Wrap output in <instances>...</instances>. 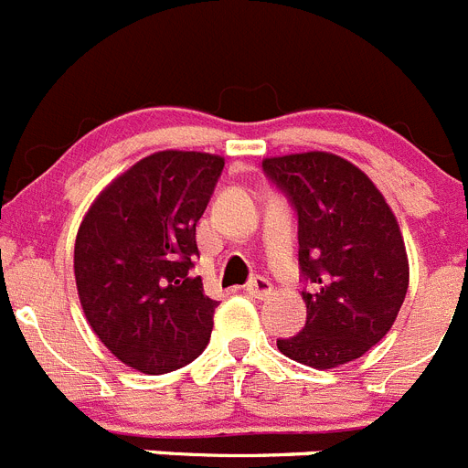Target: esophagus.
Instances as JSON below:
<instances>
[{
	"label": "esophagus",
	"mask_w": 468,
	"mask_h": 468,
	"mask_svg": "<svg viewBox=\"0 0 468 468\" xmlns=\"http://www.w3.org/2000/svg\"><path fill=\"white\" fill-rule=\"evenodd\" d=\"M271 291H274V285H271L270 279H264V276H255V279L246 285L248 295L258 297V300H264V297H270Z\"/></svg>",
	"instance_id": "1"
}]
</instances>
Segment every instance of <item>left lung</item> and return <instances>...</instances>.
I'll list each match as a JSON object with an SVG mask.
<instances>
[{
	"label": "left lung",
	"instance_id": "8db88e82",
	"mask_svg": "<svg viewBox=\"0 0 468 468\" xmlns=\"http://www.w3.org/2000/svg\"><path fill=\"white\" fill-rule=\"evenodd\" d=\"M297 213V260L307 324L281 354L337 367L363 356L391 330L408 292V255L396 215L373 180L328 152L262 161Z\"/></svg>",
	"mask_w": 468,
	"mask_h": 468
}]
</instances>
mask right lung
Returning a JSON list of instances; mask_svg holds the SVG:
<instances>
[{
  "label": "right lung",
  "instance_id": "obj_1",
  "mask_svg": "<svg viewBox=\"0 0 468 468\" xmlns=\"http://www.w3.org/2000/svg\"><path fill=\"white\" fill-rule=\"evenodd\" d=\"M225 159L166 150L112 180L81 220L74 279L86 321L128 367L171 373L206 349L218 302L192 276L197 222Z\"/></svg>",
  "mask_w": 468,
  "mask_h": 468
}]
</instances>
